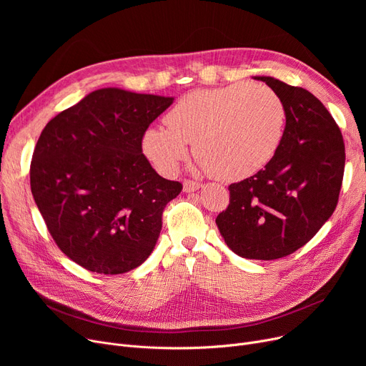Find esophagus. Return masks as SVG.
<instances>
[{"mask_svg": "<svg viewBox=\"0 0 366 366\" xmlns=\"http://www.w3.org/2000/svg\"><path fill=\"white\" fill-rule=\"evenodd\" d=\"M202 185L199 182H194V181H189V179H185L184 181V191L185 193H193V191L199 189Z\"/></svg>", "mask_w": 366, "mask_h": 366, "instance_id": "obj_1", "label": "esophagus"}]
</instances>
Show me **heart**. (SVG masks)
I'll return each instance as SVG.
<instances>
[{"mask_svg": "<svg viewBox=\"0 0 366 366\" xmlns=\"http://www.w3.org/2000/svg\"><path fill=\"white\" fill-rule=\"evenodd\" d=\"M166 127L144 132L142 151L163 175L175 173L191 144L199 166L224 181H239L265 167L280 147L286 107L264 84L194 90L164 115Z\"/></svg>", "mask_w": 366, "mask_h": 366, "instance_id": "b5f03b06", "label": "heart"}]
</instances>
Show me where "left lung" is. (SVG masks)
<instances>
[{"mask_svg": "<svg viewBox=\"0 0 366 366\" xmlns=\"http://www.w3.org/2000/svg\"><path fill=\"white\" fill-rule=\"evenodd\" d=\"M255 80L285 102V134L264 169L228 187L229 203L217 225L234 254L270 261L294 254L334 214L345 148L332 115L309 90L273 76Z\"/></svg>", "mask_w": 366, "mask_h": 366, "instance_id": "1", "label": "left lung"}]
</instances>
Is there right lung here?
I'll use <instances>...</instances> for the list:
<instances>
[{"mask_svg": "<svg viewBox=\"0 0 366 366\" xmlns=\"http://www.w3.org/2000/svg\"><path fill=\"white\" fill-rule=\"evenodd\" d=\"M173 98L99 89L43 129L31 162V191L50 236L74 262L122 274L152 252L166 204L182 189L142 152L148 126Z\"/></svg>", "mask_w": 366, "mask_h": 366, "instance_id": "right-lung-1", "label": "right lung"}]
</instances>
